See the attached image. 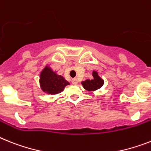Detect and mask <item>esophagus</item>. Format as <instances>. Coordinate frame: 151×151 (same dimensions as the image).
Returning a JSON list of instances; mask_svg holds the SVG:
<instances>
[{"instance_id": "1", "label": "esophagus", "mask_w": 151, "mask_h": 151, "mask_svg": "<svg viewBox=\"0 0 151 151\" xmlns=\"http://www.w3.org/2000/svg\"><path fill=\"white\" fill-rule=\"evenodd\" d=\"M71 82H72V83H73V84H77V83H78V79H77V78H73V79H72V81H71Z\"/></svg>"}]
</instances>
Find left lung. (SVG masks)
<instances>
[{
  "mask_svg": "<svg viewBox=\"0 0 151 151\" xmlns=\"http://www.w3.org/2000/svg\"><path fill=\"white\" fill-rule=\"evenodd\" d=\"M93 79H87L84 81L81 82L83 87L88 91H93L100 89L104 83V81L98 75V73L96 70H93L92 73Z\"/></svg>",
  "mask_w": 151,
  "mask_h": 151,
  "instance_id": "left-lung-1",
  "label": "left lung"
}]
</instances>
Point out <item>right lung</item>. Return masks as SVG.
Returning a JSON list of instances; mask_svg holds the SVG:
<instances>
[{"mask_svg":"<svg viewBox=\"0 0 151 151\" xmlns=\"http://www.w3.org/2000/svg\"><path fill=\"white\" fill-rule=\"evenodd\" d=\"M39 83L40 88L44 93L50 95L60 93L64 91L66 86L70 85L69 82L63 76L54 71L48 64L40 72Z\"/></svg>","mask_w":151,"mask_h":151,"instance_id":"right-lung-1","label":"right lung"}]
</instances>
